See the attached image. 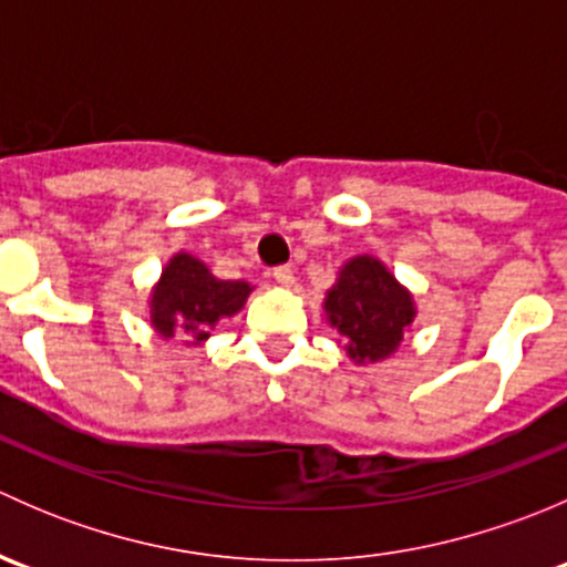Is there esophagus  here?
Listing matches in <instances>:
<instances>
[{"label": "esophagus", "instance_id": "obj_1", "mask_svg": "<svg viewBox=\"0 0 567 567\" xmlns=\"http://www.w3.org/2000/svg\"><path fill=\"white\" fill-rule=\"evenodd\" d=\"M271 277H274V282L282 285V288H290V285L296 282L293 268H290V266H277V268H274V271H271Z\"/></svg>", "mask_w": 567, "mask_h": 567}]
</instances>
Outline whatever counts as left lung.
<instances>
[{
	"instance_id": "1",
	"label": "left lung",
	"mask_w": 567,
	"mask_h": 567,
	"mask_svg": "<svg viewBox=\"0 0 567 567\" xmlns=\"http://www.w3.org/2000/svg\"><path fill=\"white\" fill-rule=\"evenodd\" d=\"M323 310L357 364L392 357L416 316L409 290L373 255L351 257L340 268L337 282L326 290Z\"/></svg>"
}]
</instances>
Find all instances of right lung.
Returning <instances> with one entry per match:
<instances>
[{
  "instance_id": "1",
  "label": "right lung",
  "mask_w": 567,
  "mask_h": 567,
  "mask_svg": "<svg viewBox=\"0 0 567 567\" xmlns=\"http://www.w3.org/2000/svg\"><path fill=\"white\" fill-rule=\"evenodd\" d=\"M249 293L251 285L244 279H216L203 260L177 251L153 288L151 326L167 340L186 334L188 346H199L221 318L241 310Z\"/></svg>"
}]
</instances>
